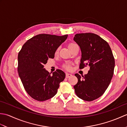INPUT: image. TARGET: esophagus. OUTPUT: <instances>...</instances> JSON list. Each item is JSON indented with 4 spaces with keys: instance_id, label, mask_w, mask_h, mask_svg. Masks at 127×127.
Returning a JSON list of instances; mask_svg holds the SVG:
<instances>
[{
    "instance_id": "obj_1",
    "label": "esophagus",
    "mask_w": 127,
    "mask_h": 127,
    "mask_svg": "<svg viewBox=\"0 0 127 127\" xmlns=\"http://www.w3.org/2000/svg\"><path fill=\"white\" fill-rule=\"evenodd\" d=\"M72 76V74H69V73H66V75H65V77L66 78H69V77H70Z\"/></svg>"
}]
</instances>
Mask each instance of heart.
Instances as JSON below:
<instances>
[{
  "instance_id": "1",
  "label": "heart",
  "mask_w": 127,
  "mask_h": 127,
  "mask_svg": "<svg viewBox=\"0 0 127 127\" xmlns=\"http://www.w3.org/2000/svg\"><path fill=\"white\" fill-rule=\"evenodd\" d=\"M77 45L76 44H75L74 42H70L68 44V47L69 48V50H70L71 48H73L75 46H76ZM59 51V48H58L57 49L56 51V53H57ZM63 68L64 69H65L67 70H71V65L70 64H69V63H66V64H64V65H63Z\"/></svg>"
}]
</instances>
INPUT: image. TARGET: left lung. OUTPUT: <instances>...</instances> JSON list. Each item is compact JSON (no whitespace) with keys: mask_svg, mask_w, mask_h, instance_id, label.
Instances as JSON below:
<instances>
[{"mask_svg":"<svg viewBox=\"0 0 127 127\" xmlns=\"http://www.w3.org/2000/svg\"><path fill=\"white\" fill-rule=\"evenodd\" d=\"M74 40L82 53L80 69L90 67L84 76L75 74L78 79L74 86L75 93L83 100L93 101L101 96L110 85L114 75V57L108 43L95 34H77Z\"/></svg>","mask_w":127,"mask_h":127,"instance_id":"obj_1","label":"left lung"}]
</instances>
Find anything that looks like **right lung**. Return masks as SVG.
<instances>
[{
  "mask_svg": "<svg viewBox=\"0 0 127 127\" xmlns=\"http://www.w3.org/2000/svg\"><path fill=\"white\" fill-rule=\"evenodd\" d=\"M68 35L40 34L28 40L18 55V72L26 91L32 98L43 101L55 96L59 83L65 77L59 69L52 75L44 68L48 58L55 57L57 49Z\"/></svg>",
  "mask_w": 127,
  "mask_h": 127,
  "instance_id": "1",
  "label": "right lung"
}]
</instances>
